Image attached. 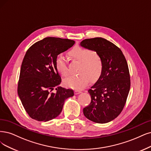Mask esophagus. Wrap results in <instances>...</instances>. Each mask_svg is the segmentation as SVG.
<instances>
[{
  "mask_svg": "<svg viewBox=\"0 0 151 151\" xmlns=\"http://www.w3.org/2000/svg\"><path fill=\"white\" fill-rule=\"evenodd\" d=\"M81 93V91H80V90H75V94H80V93Z\"/></svg>",
  "mask_w": 151,
  "mask_h": 151,
  "instance_id": "1",
  "label": "esophagus"
}]
</instances>
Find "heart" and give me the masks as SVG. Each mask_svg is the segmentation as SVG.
Returning a JSON list of instances; mask_svg holds the SVG:
<instances>
[{"label":"heart","instance_id":"heart-1","mask_svg":"<svg viewBox=\"0 0 151 151\" xmlns=\"http://www.w3.org/2000/svg\"><path fill=\"white\" fill-rule=\"evenodd\" d=\"M69 57L73 61L80 63L78 69V76H71L64 81L66 87L81 90L88 84L90 79L96 81L101 75L104 63L98 53L80 47H75L68 53ZM56 67L62 76H66L68 73V66L63 55H59L56 60Z\"/></svg>","mask_w":151,"mask_h":151}]
</instances>
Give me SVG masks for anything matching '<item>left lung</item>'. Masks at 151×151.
<instances>
[{"label": "left lung", "mask_w": 151, "mask_h": 151, "mask_svg": "<svg viewBox=\"0 0 151 151\" xmlns=\"http://www.w3.org/2000/svg\"><path fill=\"white\" fill-rule=\"evenodd\" d=\"M80 45L98 53L104 63L101 75L88 90L91 100L83 114L96 123H106L119 115L126 102L131 86L127 61L119 48L101 37L85 39Z\"/></svg>", "instance_id": "1"}]
</instances>
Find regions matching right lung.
Returning <instances> with one entry per match:
<instances>
[{
	"label": "right lung",
	"instance_id": "1",
	"mask_svg": "<svg viewBox=\"0 0 151 151\" xmlns=\"http://www.w3.org/2000/svg\"><path fill=\"white\" fill-rule=\"evenodd\" d=\"M75 43L69 39L47 37L28 49L21 65L17 92L31 118L45 122L55 118L62 111L65 100L74 95L71 89L58 86L61 79L56 60ZM55 87L57 88L53 93Z\"/></svg>",
	"mask_w": 151,
	"mask_h": 151
}]
</instances>
